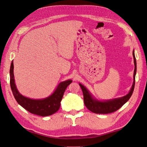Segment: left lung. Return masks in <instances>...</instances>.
I'll use <instances>...</instances> for the list:
<instances>
[{
	"instance_id": "8db88e82",
	"label": "left lung",
	"mask_w": 147,
	"mask_h": 147,
	"mask_svg": "<svg viewBox=\"0 0 147 147\" xmlns=\"http://www.w3.org/2000/svg\"><path fill=\"white\" fill-rule=\"evenodd\" d=\"M132 55L133 57H134V63L135 66L134 71V82H133L131 90L126 96L119 97V98L113 99L111 100H98L96 99L92 96V94L87 90L86 87H84L82 84L79 83V85L81 87L83 91L84 105H85V106L89 110H90L91 112L93 113L99 114L110 113L115 112V111H117L119 109L121 108L130 99V97H131L133 93V91H134L135 86V78L137 71L136 59L134 50H133L132 52Z\"/></svg>"
}]
</instances>
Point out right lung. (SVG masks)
Masks as SVG:
<instances>
[{
    "label": "right lung",
    "instance_id": "1",
    "mask_svg": "<svg viewBox=\"0 0 147 147\" xmlns=\"http://www.w3.org/2000/svg\"><path fill=\"white\" fill-rule=\"evenodd\" d=\"M13 61H11L10 76V87L16 100L21 106L31 113L39 115L41 117H46L56 113L60 108L61 101L63 98L64 93L69 84L72 82L71 80L61 82L57 85L53 94L47 98L41 99H33L26 97L21 94L18 91L15 83L14 74H13Z\"/></svg>",
    "mask_w": 147,
    "mask_h": 147
}]
</instances>
